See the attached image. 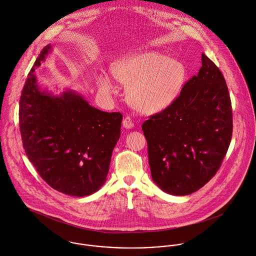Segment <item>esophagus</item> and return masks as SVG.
<instances>
[{
    "instance_id": "1",
    "label": "esophagus",
    "mask_w": 256,
    "mask_h": 256,
    "mask_svg": "<svg viewBox=\"0 0 256 256\" xmlns=\"http://www.w3.org/2000/svg\"><path fill=\"white\" fill-rule=\"evenodd\" d=\"M122 126H124V128H134V122H132V118L128 116H124V118L122 120Z\"/></svg>"
}]
</instances>
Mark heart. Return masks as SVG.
<instances>
[{"mask_svg":"<svg viewBox=\"0 0 256 256\" xmlns=\"http://www.w3.org/2000/svg\"><path fill=\"white\" fill-rule=\"evenodd\" d=\"M114 76L128 86V98L134 109L144 114L158 113L176 100L184 84V66L158 52H147L116 62ZM103 93L110 95L112 80L102 74L97 80Z\"/></svg>","mask_w":256,"mask_h":256,"instance_id":"b5f03b06","label":"heart"}]
</instances>
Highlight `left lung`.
Listing matches in <instances>:
<instances>
[{"instance_id": "1", "label": "left lung", "mask_w": 256, "mask_h": 256, "mask_svg": "<svg viewBox=\"0 0 256 256\" xmlns=\"http://www.w3.org/2000/svg\"><path fill=\"white\" fill-rule=\"evenodd\" d=\"M202 66L168 108L142 124L154 182L188 196L219 170L232 134V103L219 68L204 54Z\"/></svg>"}]
</instances>
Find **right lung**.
I'll return each mask as SVG.
<instances>
[{
  "label": "right lung",
  "instance_id": "right-lung-1",
  "mask_svg": "<svg viewBox=\"0 0 256 256\" xmlns=\"http://www.w3.org/2000/svg\"><path fill=\"white\" fill-rule=\"evenodd\" d=\"M51 48H43L22 88V144L29 161L51 188L68 196H86L106 182L122 114L98 110L70 90L60 96L41 91L34 70Z\"/></svg>",
  "mask_w": 256,
  "mask_h": 256
}]
</instances>
